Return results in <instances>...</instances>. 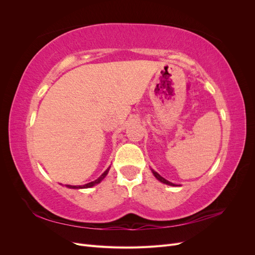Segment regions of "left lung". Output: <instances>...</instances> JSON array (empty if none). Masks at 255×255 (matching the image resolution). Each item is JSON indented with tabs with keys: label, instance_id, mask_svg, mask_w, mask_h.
<instances>
[{
	"label": "left lung",
	"instance_id": "1",
	"mask_svg": "<svg viewBox=\"0 0 255 255\" xmlns=\"http://www.w3.org/2000/svg\"><path fill=\"white\" fill-rule=\"evenodd\" d=\"M152 172H153V174H154V176L156 177V179L158 180V181H160L161 183H164V184H167V185H171V186H174V184H172L171 182H169V181H167L166 179H164L163 176H160L156 171H154V170H152Z\"/></svg>",
	"mask_w": 255,
	"mask_h": 255
}]
</instances>
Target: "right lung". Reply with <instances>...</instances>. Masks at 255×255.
Here are the masks:
<instances>
[{
	"instance_id": "add662e5",
	"label": "right lung",
	"mask_w": 255,
	"mask_h": 255,
	"mask_svg": "<svg viewBox=\"0 0 255 255\" xmlns=\"http://www.w3.org/2000/svg\"><path fill=\"white\" fill-rule=\"evenodd\" d=\"M111 168V167H110ZM110 168H107L106 169V171L100 176V177H98V179L96 180V181H94V182H90V183H87V184H85V185H83V186H71V185H67V187H69V188H88V187H92V186H95L96 184H99L100 182H101L104 177L106 176V174L109 173V171H110Z\"/></svg>"
}]
</instances>
